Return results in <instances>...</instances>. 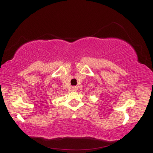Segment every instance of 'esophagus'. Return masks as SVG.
<instances>
[{
    "mask_svg": "<svg viewBox=\"0 0 153 153\" xmlns=\"http://www.w3.org/2000/svg\"><path fill=\"white\" fill-rule=\"evenodd\" d=\"M72 91H77L78 90V87H76V86H73L72 87Z\"/></svg>",
    "mask_w": 153,
    "mask_h": 153,
    "instance_id": "1",
    "label": "esophagus"
}]
</instances>
